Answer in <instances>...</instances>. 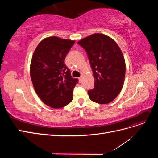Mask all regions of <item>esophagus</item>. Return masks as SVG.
Wrapping results in <instances>:
<instances>
[{
  "label": "esophagus",
  "mask_w": 158,
  "mask_h": 158,
  "mask_svg": "<svg viewBox=\"0 0 158 158\" xmlns=\"http://www.w3.org/2000/svg\"><path fill=\"white\" fill-rule=\"evenodd\" d=\"M82 79H83V77H82V76H80V77L79 78V80H80V82H82Z\"/></svg>",
  "instance_id": "obj_1"
}]
</instances>
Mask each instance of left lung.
<instances>
[{
  "mask_svg": "<svg viewBox=\"0 0 158 158\" xmlns=\"http://www.w3.org/2000/svg\"><path fill=\"white\" fill-rule=\"evenodd\" d=\"M78 44L86 51L95 80L94 88L88 92L89 99L107 104L117 98L123 88L126 64L120 47L111 37L94 33Z\"/></svg>",
  "mask_w": 158,
  "mask_h": 158,
  "instance_id": "obj_1",
  "label": "left lung"
}]
</instances>
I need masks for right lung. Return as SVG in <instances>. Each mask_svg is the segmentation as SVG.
Here are the masks:
<instances>
[{
  "mask_svg": "<svg viewBox=\"0 0 158 158\" xmlns=\"http://www.w3.org/2000/svg\"><path fill=\"white\" fill-rule=\"evenodd\" d=\"M74 43L49 37L38 44L33 54L30 76L33 88L41 101L50 107L62 108L73 100L78 80L72 77L64 60Z\"/></svg>",
  "mask_w": 158,
  "mask_h": 158,
  "instance_id": "right-lung-1",
  "label": "right lung"
}]
</instances>
